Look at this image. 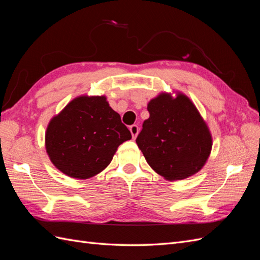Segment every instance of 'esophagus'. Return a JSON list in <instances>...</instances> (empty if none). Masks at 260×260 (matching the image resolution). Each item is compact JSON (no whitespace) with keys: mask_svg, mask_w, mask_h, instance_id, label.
I'll list each match as a JSON object with an SVG mask.
<instances>
[{"mask_svg":"<svg viewBox=\"0 0 260 260\" xmlns=\"http://www.w3.org/2000/svg\"><path fill=\"white\" fill-rule=\"evenodd\" d=\"M130 132H131V135H132V138L133 139H136L137 138V136H138V133H139V127L137 124H132V125H130Z\"/></svg>","mask_w":260,"mask_h":260,"instance_id":"34e87169","label":"esophagus"}]
</instances>
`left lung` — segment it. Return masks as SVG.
<instances>
[{"instance_id":"1","label":"left lung","mask_w":260,"mask_h":260,"mask_svg":"<svg viewBox=\"0 0 260 260\" xmlns=\"http://www.w3.org/2000/svg\"><path fill=\"white\" fill-rule=\"evenodd\" d=\"M161 92L147 104L149 118L137 144L151 168L168 181L191 177L205 166L212 137L199 109L180 91Z\"/></svg>"}]
</instances>
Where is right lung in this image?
<instances>
[{
  "label": "right lung",
  "instance_id": "1",
  "mask_svg": "<svg viewBox=\"0 0 260 260\" xmlns=\"http://www.w3.org/2000/svg\"><path fill=\"white\" fill-rule=\"evenodd\" d=\"M131 133L105 95H80L55 115L45 131V149L52 164L74 179L103 171Z\"/></svg>",
  "mask_w": 260,
  "mask_h": 260
}]
</instances>
